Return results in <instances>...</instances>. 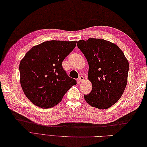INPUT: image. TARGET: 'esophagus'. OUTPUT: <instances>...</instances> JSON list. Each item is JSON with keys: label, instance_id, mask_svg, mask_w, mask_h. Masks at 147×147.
I'll return each instance as SVG.
<instances>
[{"label": "esophagus", "instance_id": "esophagus-1", "mask_svg": "<svg viewBox=\"0 0 147 147\" xmlns=\"http://www.w3.org/2000/svg\"><path fill=\"white\" fill-rule=\"evenodd\" d=\"M78 80H79L80 82H82L84 80V77L83 76H79V77H78Z\"/></svg>", "mask_w": 147, "mask_h": 147}]
</instances>
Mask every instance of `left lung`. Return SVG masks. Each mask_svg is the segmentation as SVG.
Masks as SVG:
<instances>
[{
	"label": "left lung",
	"instance_id": "left-lung-1",
	"mask_svg": "<svg viewBox=\"0 0 147 147\" xmlns=\"http://www.w3.org/2000/svg\"><path fill=\"white\" fill-rule=\"evenodd\" d=\"M77 47L88 63V79L92 84L85 101L98 109H107L123 94L129 63L122 51L113 43L102 38L77 42Z\"/></svg>",
	"mask_w": 147,
	"mask_h": 147
}]
</instances>
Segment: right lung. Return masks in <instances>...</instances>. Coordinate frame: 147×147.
I'll return each instance as SVG.
<instances>
[{"label":"right lung","instance_id":"obj_1","mask_svg":"<svg viewBox=\"0 0 147 147\" xmlns=\"http://www.w3.org/2000/svg\"><path fill=\"white\" fill-rule=\"evenodd\" d=\"M76 41L51 40L34 46L20 60V82L27 98L42 109L62 100L76 80L62 68L64 59L76 47Z\"/></svg>","mask_w":147,"mask_h":147}]
</instances>
